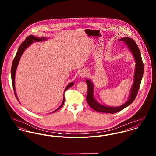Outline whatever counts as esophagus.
<instances>
[{
	"instance_id": "34e87169",
	"label": "esophagus",
	"mask_w": 156,
	"mask_h": 156,
	"mask_svg": "<svg viewBox=\"0 0 156 156\" xmlns=\"http://www.w3.org/2000/svg\"><path fill=\"white\" fill-rule=\"evenodd\" d=\"M79 74H80V75L81 77L83 78V77H85V76L87 75V71H85V70L82 69V70H81V71H80V72Z\"/></svg>"
}]
</instances>
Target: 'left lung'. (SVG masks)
I'll use <instances>...</instances> for the list:
<instances>
[{
    "instance_id": "left-lung-1",
    "label": "left lung",
    "mask_w": 156,
    "mask_h": 156,
    "mask_svg": "<svg viewBox=\"0 0 156 156\" xmlns=\"http://www.w3.org/2000/svg\"><path fill=\"white\" fill-rule=\"evenodd\" d=\"M120 40L122 41H123L127 45L128 47L129 48V49L133 54L134 57L136 62L133 84L131 89L130 97L126 103L120 106L114 108V107H110V106L102 105L97 102L94 98V95H93L94 87H93V84L92 82L89 80H87L86 83L88 85L87 101L89 106L94 110L97 112L108 113H115L118 112L122 111V109H125L127 106H128L129 105H130L133 102L136 97H137L138 91L140 88L141 79L143 77V71H144V65L141 58V53L140 51V50L137 45L136 43V42L133 39L129 37H124L120 39Z\"/></svg>"
}]
</instances>
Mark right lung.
<instances>
[{"instance_id": "1", "label": "right lung", "mask_w": 156, "mask_h": 156, "mask_svg": "<svg viewBox=\"0 0 156 156\" xmlns=\"http://www.w3.org/2000/svg\"><path fill=\"white\" fill-rule=\"evenodd\" d=\"M45 40V38H43V37L38 38V37L33 36V35L29 36L28 37H26V40L20 45V47H19V49H18V50L17 51V53L16 54V56H15L14 59L13 61V62H12V68H11V76H12V82L13 88V90H14L15 96L16 97L17 100H18V99H17V97L16 94V91H15V79L16 68H17V67L18 66V64H19L20 58L23 53L24 51V50H26V48H27L31 44H32L33 43V41H41ZM73 85H74V82H71L69 84H68L67 85V87L66 88V89H65L64 93H65V92L67 90V89H69ZM64 101H65V97H64V99H63L62 103V104L61 105V106H59L57 109H56L55 111L54 112L57 111H58V109H59L63 106V105L64 104Z\"/></svg>"}]
</instances>
